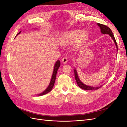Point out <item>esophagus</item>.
Instances as JSON below:
<instances>
[{
	"instance_id": "obj_1",
	"label": "esophagus",
	"mask_w": 127,
	"mask_h": 127,
	"mask_svg": "<svg viewBox=\"0 0 127 127\" xmlns=\"http://www.w3.org/2000/svg\"><path fill=\"white\" fill-rule=\"evenodd\" d=\"M68 59L67 57H64L62 59V62L64 64H66L68 62Z\"/></svg>"
}]
</instances>
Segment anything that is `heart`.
I'll return each mask as SVG.
<instances>
[{"instance_id": "obj_1", "label": "heart", "mask_w": 127, "mask_h": 127, "mask_svg": "<svg viewBox=\"0 0 127 127\" xmlns=\"http://www.w3.org/2000/svg\"><path fill=\"white\" fill-rule=\"evenodd\" d=\"M87 37L88 33L86 31H83L80 33L79 30H73L64 33L60 37V43L62 45H66L76 40V45L79 46L86 40Z\"/></svg>"}]
</instances>
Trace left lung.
<instances>
[{
  "label": "left lung",
  "mask_w": 127,
  "mask_h": 127,
  "mask_svg": "<svg viewBox=\"0 0 127 127\" xmlns=\"http://www.w3.org/2000/svg\"><path fill=\"white\" fill-rule=\"evenodd\" d=\"M97 24L98 25V26L99 27V28H100L101 32L102 34H109V35L112 38V39H113V40L114 41V43H115V44H116V45L117 51H118V45H117V42H116V39H115V37H114L113 33L112 32V31H111V30L109 28V27H107L106 25L101 24H99V23H97ZM74 73H75V79H76V81L77 82V85H78V86L81 88H82V89L85 90H97V89H98L99 88H100L101 87V86L93 87V86H87V85H85V84H84L80 80V79L78 77V76L77 72V71H76L75 69L74 70Z\"/></svg>",
  "instance_id": "obj_1"
}]
</instances>
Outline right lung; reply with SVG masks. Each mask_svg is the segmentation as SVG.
Listing matches in <instances>:
<instances>
[{
    "mask_svg": "<svg viewBox=\"0 0 127 127\" xmlns=\"http://www.w3.org/2000/svg\"><path fill=\"white\" fill-rule=\"evenodd\" d=\"M21 32V31H20V32H19L17 34V35H18V34H20ZM60 66V61L59 60H58L57 61V62L55 64V67H54V69H53V74H52V75L51 81H50V84H49L48 87H47V89H46L43 92H42V93H41L40 94H39L38 95L41 96V95H45L46 94L48 93L49 92H50L52 90V88H53V86H54V84H55L57 71H58V68H59Z\"/></svg>",
    "mask_w": 127,
    "mask_h": 127,
    "instance_id": "add662e5",
    "label": "right lung"
}]
</instances>
